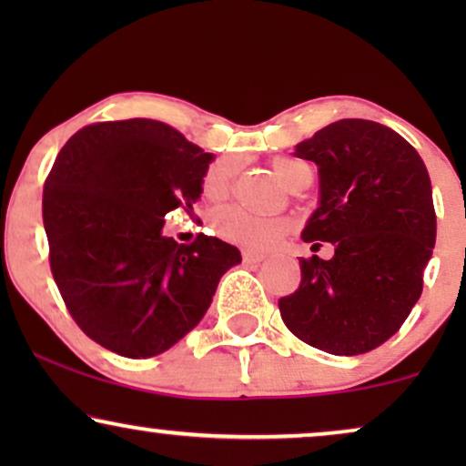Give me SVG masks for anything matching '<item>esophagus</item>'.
Here are the masks:
<instances>
[{
  "label": "esophagus",
  "mask_w": 466,
  "mask_h": 466,
  "mask_svg": "<svg viewBox=\"0 0 466 466\" xmlns=\"http://www.w3.org/2000/svg\"><path fill=\"white\" fill-rule=\"evenodd\" d=\"M241 258H244L246 265H257V263H260V260H263V254L252 252V250H244V252H241Z\"/></svg>",
  "instance_id": "obj_1"
}]
</instances>
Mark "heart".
Wrapping results in <instances>:
<instances>
[{
    "mask_svg": "<svg viewBox=\"0 0 466 466\" xmlns=\"http://www.w3.org/2000/svg\"><path fill=\"white\" fill-rule=\"evenodd\" d=\"M271 169L276 171L279 182L284 184L289 190H303L309 187L311 182V171L305 163L295 161V158L278 157L271 161ZM235 165L233 158L222 157L216 158L214 163H209V167L203 171L201 177V193L209 201H220L228 195V190L233 187ZM214 231L233 244H239L254 252H265L276 248L290 231L289 220L284 218H258L244 212L239 208H225L220 212L214 214L212 218Z\"/></svg>",
    "mask_w": 466,
    "mask_h": 466,
    "instance_id": "obj_1",
    "label": "heart"
}]
</instances>
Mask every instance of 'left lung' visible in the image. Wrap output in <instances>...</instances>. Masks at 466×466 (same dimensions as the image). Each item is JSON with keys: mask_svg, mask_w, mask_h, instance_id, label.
I'll use <instances>...</instances> for the list:
<instances>
[{"mask_svg": "<svg viewBox=\"0 0 466 466\" xmlns=\"http://www.w3.org/2000/svg\"><path fill=\"white\" fill-rule=\"evenodd\" d=\"M314 161L320 206L301 238L335 246L299 258L301 284L278 301L286 327L311 348L365 354L397 333L422 295L437 216L418 150L390 127L343 118L297 144Z\"/></svg>", "mask_w": 466, "mask_h": 466, "instance_id": "1", "label": "left lung"}]
</instances>
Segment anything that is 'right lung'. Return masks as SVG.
Segmentation results:
<instances>
[{
  "instance_id": "add662e5",
  "label": "right lung",
  "mask_w": 466,
  "mask_h": 466,
  "mask_svg": "<svg viewBox=\"0 0 466 466\" xmlns=\"http://www.w3.org/2000/svg\"><path fill=\"white\" fill-rule=\"evenodd\" d=\"M212 155L150 118L74 133L44 182L50 271L82 333L127 359L169 350L206 314L235 246L165 238V214L193 212Z\"/></svg>"
}]
</instances>
